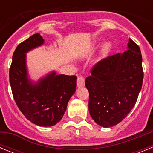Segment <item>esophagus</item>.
<instances>
[{
  "label": "esophagus",
  "instance_id": "obj_1",
  "mask_svg": "<svg viewBox=\"0 0 153 153\" xmlns=\"http://www.w3.org/2000/svg\"><path fill=\"white\" fill-rule=\"evenodd\" d=\"M85 86V79L83 76H78L77 78V86L83 87Z\"/></svg>",
  "mask_w": 153,
  "mask_h": 153
}]
</instances>
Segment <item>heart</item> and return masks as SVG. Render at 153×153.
Returning a JSON list of instances; mask_svg holds the SVG:
<instances>
[{
  "label": "heart",
  "instance_id": "b5f03b06",
  "mask_svg": "<svg viewBox=\"0 0 153 153\" xmlns=\"http://www.w3.org/2000/svg\"><path fill=\"white\" fill-rule=\"evenodd\" d=\"M100 44V42L98 40H94L90 44V48L92 49H95ZM113 44L112 42L106 41L105 42L101 47L100 52V60H103L106 57H107L108 55L109 54V53L111 52L113 50Z\"/></svg>",
  "mask_w": 153,
  "mask_h": 153
}]
</instances>
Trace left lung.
<instances>
[{
  "instance_id": "left-lung-1",
  "label": "left lung",
  "mask_w": 153,
  "mask_h": 153,
  "mask_svg": "<svg viewBox=\"0 0 153 153\" xmlns=\"http://www.w3.org/2000/svg\"><path fill=\"white\" fill-rule=\"evenodd\" d=\"M86 79L89 112L96 123L109 128L132 110L142 88L143 72L140 48L129 39L127 51L104 59Z\"/></svg>"
}]
</instances>
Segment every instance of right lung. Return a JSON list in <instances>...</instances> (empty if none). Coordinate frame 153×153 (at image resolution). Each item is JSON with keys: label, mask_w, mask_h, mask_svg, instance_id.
Returning <instances> with one entry per match:
<instances>
[{"label": "right lung", "mask_w": 153, "mask_h": 153, "mask_svg": "<svg viewBox=\"0 0 153 153\" xmlns=\"http://www.w3.org/2000/svg\"><path fill=\"white\" fill-rule=\"evenodd\" d=\"M44 44L40 33L19 44L13 54L9 76L13 99L23 114L39 126L49 127L61 120L76 91L77 77L58 75L53 70L37 80L31 79L26 54Z\"/></svg>", "instance_id": "obj_1"}]
</instances>
